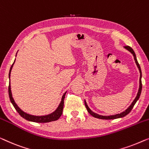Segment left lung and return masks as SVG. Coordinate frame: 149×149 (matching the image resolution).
Here are the masks:
<instances>
[{
	"instance_id": "8db88e82",
	"label": "left lung",
	"mask_w": 149,
	"mask_h": 149,
	"mask_svg": "<svg viewBox=\"0 0 149 149\" xmlns=\"http://www.w3.org/2000/svg\"><path fill=\"white\" fill-rule=\"evenodd\" d=\"M124 47L127 50V51H129L132 54H133L134 58V60H135L136 63L137 67L138 68V70H139V71H140V86H139V90H138V94H137L136 97L135 99L134 100V101L132 102V103L131 104V105L129 107L127 108V109L125 111L121 113H119V114H116V115H114V116H100V115L96 114V113H95L93 112V111H92L91 110V109H90V108L88 107V106L87 105L86 102L84 101L85 106H86V109H87L88 112L91 115V116H93V117H96V118L102 119H114L120 118V117H124V116H127V115L131 111L133 107H134V104H136V102H137V100H138V98H140V94H141V91H142V80H141V77H142L141 69H140V66L139 63H138L136 56V54H135V53H134V50H133L132 49V48H131L130 47H129V46H125V47Z\"/></svg>"
}]
</instances>
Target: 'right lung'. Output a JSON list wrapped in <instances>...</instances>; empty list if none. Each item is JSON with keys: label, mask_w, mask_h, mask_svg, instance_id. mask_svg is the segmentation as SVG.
<instances>
[{"label": "right lung", "mask_w": 149, "mask_h": 149, "mask_svg": "<svg viewBox=\"0 0 149 149\" xmlns=\"http://www.w3.org/2000/svg\"><path fill=\"white\" fill-rule=\"evenodd\" d=\"M15 63V61H14ZM14 63H13V65L11 67V69H10L9 71V78H10V74H11V69L13 68V65ZM66 93L64 94L63 96L62 99H61V102L59 105H58V108L56 109V111L54 112H53V113L48 115V116H32V115H29L26 113H25L22 110H21L19 107L17 105L15 102L13 98L12 97V94H11V86H10V82H9V98L10 100H11V103L13 104V105L15 109V110L18 112V113L22 116L23 118L26 119V120L28 121H33V122H37V123H47V122H51V121H56L59 118L63 113V106H64V98H65V96Z\"/></svg>", "instance_id": "right-lung-1"}]
</instances>
